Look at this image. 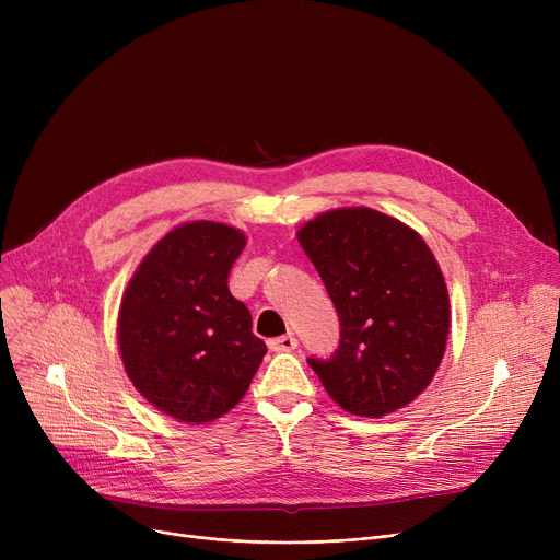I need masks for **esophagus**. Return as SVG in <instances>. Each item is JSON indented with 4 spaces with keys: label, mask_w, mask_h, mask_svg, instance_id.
<instances>
[{
    "label": "esophagus",
    "mask_w": 560,
    "mask_h": 560,
    "mask_svg": "<svg viewBox=\"0 0 560 560\" xmlns=\"http://www.w3.org/2000/svg\"><path fill=\"white\" fill-rule=\"evenodd\" d=\"M298 338L292 336V334H285V336H279V338H272L270 342H268V347L272 349V351H292V349H298Z\"/></svg>",
    "instance_id": "obj_1"
}]
</instances>
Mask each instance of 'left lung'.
<instances>
[{
  "label": "left lung",
  "mask_w": 560,
  "mask_h": 560,
  "mask_svg": "<svg viewBox=\"0 0 560 560\" xmlns=\"http://www.w3.org/2000/svg\"><path fill=\"white\" fill-rule=\"evenodd\" d=\"M340 319L331 359H308L347 413L381 418L413 401L445 357L450 295L422 235L368 206L298 231Z\"/></svg>",
  "instance_id": "left-lung-1"
}]
</instances>
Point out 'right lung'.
Wrapping results in <instances>:
<instances>
[{
    "label": "right lung",
    "mask_w": 560,
    "mask_h": 560,
    "mask_svg": "<svg viewBox=\"0 0 560 560\" xmlns=\"http://www.w3.org/2000/svg\"><path fill=\"white\" fill-rule=\"evenodd\" d=\"M245 243V233L229 224L186 222L150 249L125 290L117 345L127 376L179 422L229 413L268 351L226 283Z\"/></svg>",
    "instance_id": "1"
}]
</instances>
